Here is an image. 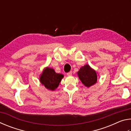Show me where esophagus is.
<instances>
[{
    "label": "esophagus",
    "instance_id": "obj_1",
    "mask_svg": "<svg viewBox=\"0 0 131 131\" xmlns=\"http://www.w3.org/2000/svg\"><path fill=\"white\" fill-rule=\"evenodd\" d=\"M72 71H70V72H68V73H67V75H68V76H72Z\"/></svg>",
    "mask_w": 131,
    "mask_h": 131
}]
</instances>
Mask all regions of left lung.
I'll return each instance as SVG.
<instances>
[{"mask_svg": "<svg viewBox=\"0 0 131 131\" xmlns=\"http://www.w3.org/2000/svg\"><path fill=\"white\" fill-rule=\"evenodd\" d=\"M77 74L81 83L87 87L94 85L97 81L96 71L91 68L89 65L82 66L77 72Z\"/></svg>", "mask_w": 131, "mask_h": 131, "instance_id": "obj_1", "label": "left lung"}]
</instances>
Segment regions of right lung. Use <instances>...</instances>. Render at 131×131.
I'll return each mask as SVG.
<instances>
[{"label":"right lung","mask_w":131,"mask_h":131,"mask_svg":"<svg viewBox=\"0 0 131 131\" xmlns=\"http://www.w3.org/2000/svg\"><path fill=\"white\" fill-rule=\"evenodd\" d=\"M63 75L57 73L52 68L47 67L40 76V81L47 89L54 91L58 87Z\"/></svg>","instance_id":"right-lung-1"}]
</instances>
